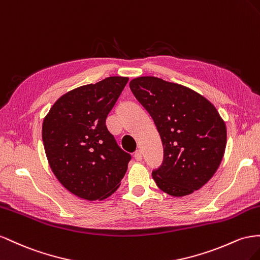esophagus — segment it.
Instances as JSON below:
<instances>
[{"instance_id": "1", "label": "esophagus", "mask_w": 260, "mask_h": 260, "mask_svg": "<svg viewBox=\"0 0 260 260\" xmlns=\"http://www.w3.org/2000/svg\"><path fill=\"white\" fill-rule=\"evenodd\" d=\"M134 157H135V159L137 161L142 160L143 159V152H142V150H136L135 153H134Z\"/></svg>"}]
</instances>
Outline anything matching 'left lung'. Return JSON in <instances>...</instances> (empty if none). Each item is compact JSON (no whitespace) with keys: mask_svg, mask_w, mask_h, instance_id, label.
Masks as SVG:
<instances>
[{"mask_svg":"<svg viewBox=\"0 0 260 260\" xmlns=\"http://www.w3.org/2000/svg\"><path fill=\"white\" fill-rule=\"evenodd\" d=\"M129 87L162 140L163 162L152 171L158 187L174 197L203 187L216 173L226 146V127L217 109L191 89L158 77H137Z\"/></svg>","mask_w":260,"mask_h":260,"instance_id":"8db88e82","label":"left lung"}]
</instances>
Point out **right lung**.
Listing matches in <instances>:
<instances>
[{"label": "right lung", "instance_id": "right-lung-1", "mask_svg": "<svg viewBox=\"0 0 260 260\" xmlns=\"http://www.w3.org/2000/svg\"><path fill=\"white\" fill-rule=\"evenodd\" d=\"M113 76L63 94L42 124L52 171L72 194L101 200L118 188L131 160L108 131L107 116L127 84Z\"/></svg>", "mask_w": 260, "mask_h": 260}]
</instances>
